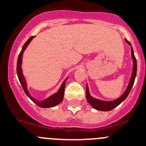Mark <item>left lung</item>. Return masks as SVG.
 <instances>
[{
    "label": "left lung",
    "mask_w": 146,
    "mask_h": 146,
    "mask_svg": "<svg viewBox=\"0 0 146 146\" xmlns=\"http://www.w3.org/2000/svg\"><path fill=\"white\" fill-rule=\"evenodd\" d=\"M126 41L128 43L129 45H131V44L128 40L126 39ZM132 60H133V72H132V77H131L130 81H129V84L128 85V87H127V90H126L125 92L124 93V94L119 98V99L115 100L112 101V102H106V101H102L100 100H97L93 98L92 97L90 96L89 92V89H88V86H86V98L89 104L91 105L94 108L97 109V110H99V111H111L113 108H115L116 106H119V104H121L124 100L127 98V97L128 96V94L130 92L131 89H132V86L134 84V82H135V76H136V73H137V60L135 57V54H134V51L133 48L132 47Z\"/></svg>",
    "instance_id": "8db88e82"
}]
</instances>
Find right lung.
<instances>
[{
    "mask_svg": "<svg viewBox=\"0 0 146 146\" xmlns=\"http://www.w3.org/2000/svg\"><path fill=\"white\" fill-rule=\"evenodd\" d=\"M35 36H31L27 41L25 42V44L23 45L22 46V50H21L20 53L19 54V57H18L17 60V73L18 78H19V81L20 82L21 85H22V88L24 89V92H25V94H27V97H28L32 101H33L35 104L37 105L40 108H51L54 107V106H57V104H59L60 102H61L63 100L64 97V93H65V81L62 83L61 87H60V90L57 93L53 94L52 96H51L50 98H47V99L44 100L43 101H37L36 100L34 99L31 94H29L28 91L27 89V85H26V81L25 79L24 76L22 75V68H21V65H22V55H23V52L25 50V48H27V45L30 44V42L31 41L33 38Z\"/></svg>",
    "mask_w": 146,
    "mask_h": 146,
    "instance_id": "1",
    "label": "right lung"
}]
</instances>
